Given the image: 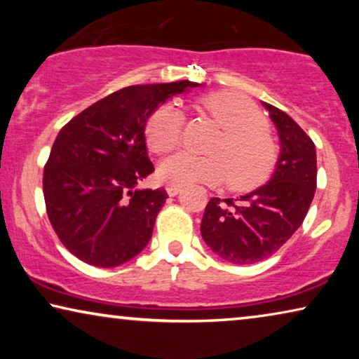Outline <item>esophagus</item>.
Wrapping results in <instances>:
<instances>
[{
	"label": "esophagus",
	"instance_id": "esophagus-1",
	"mask_svg": "<svg viewBox=\"0 0 359 359\" xmlns=\"http://www.w3.org/2000/svg\"><path fill=\"white\" fill-rule=\"evenodd\" d=\"M181 191V186L178 184H168L166 186V193H168L170 196H176Z\"/></svg>",
	"mask_w": 359,
	"mask_h": 359
}]
</instances>
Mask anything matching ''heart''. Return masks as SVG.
I'll use <instances>...</instances> for the list:
<instances>
[{
    "instance_id": "1",
    "label": "heart",
    "mask_w": 359,
    "mask_h": 359,
    "mask_svg": "<svg viewBox=\"0 0 359 359\" xmlns=\"http://www.w3.org/2000/svg\"><path fill=\"white\" fill-rule=\"evenodd\" d=\"M199 109L217 122L222 135L209 147V156L176 154L166 158L158 170L161 180L173 184H220L229 180L233 191H252L266 183L278 150L258 107L238 93L219 91L204 96ZM181 137L183 116L176 107H156L147 119L145 140L154 154H170Z\"/></svg>"
}]
</instances>
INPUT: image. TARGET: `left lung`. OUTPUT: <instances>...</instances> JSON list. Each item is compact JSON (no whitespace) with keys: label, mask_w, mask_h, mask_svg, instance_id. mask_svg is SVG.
I'll return each instance as SVG.
<instances>
[{"label":"left lung","mask_w":359,"mask_h":359,"mask_svg":"<svg viewBox=\"0 0 359 359\" xmlns=\"http://www.w3.org/2000/svg\"><path fill=\"white\" fill-rule=\"evenodd\" d=\"M281 155L271 180L233 199L212 198L201 235L214 253L233 264H252L276 253L301 227L317 186V155L311 137L286 112L268 102Z\"/></svg>","instance_id":"obj_1"}]
</instances>
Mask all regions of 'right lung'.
I'll return each instance as SVG.
<instances>
[{
    "label": "right lung",
    "instance_id": "right-lung-1",
    "mask_svg": "<svg viewBox=\"0 0 359 359\" xmlns=\"http://www.w3.org/2000/svg\"><path fill=\"white\" fill-rule=\"evenodd\" d=\"M193 81L127 86L62 127L43 166V199L57 237L81 262L114 268L147 247L166 191L139 189L154 173L145 122Z\"/></svg>",
    "mask_w": 359,
    "mask_h": 359
}]
</instances>
